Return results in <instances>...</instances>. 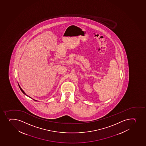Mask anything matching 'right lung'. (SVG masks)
Returning <instances> with one entry per match:
<instances>
[{"mask_svg": "<svg viewBox=\"0 0 146 146\" xmlns=\"http://www.w3.org/2000/svg\"><path fill=\"white\" fill-rule=\"evenodd\" d=\"M18 85L19 86V88H20V89H21V92H23V94H24L26 95V96H28V95H26V93H25V92H24V91H23V90H22V89H21V87H20V85H19V84ZM30 97V98H31V97ZM33 100H34V101H35V100L34 99H33Z\"/></svg>", "mask_w": 146, "mask_h": 146, "instance_id": "1", "label": "right lung"}]
</instances>
